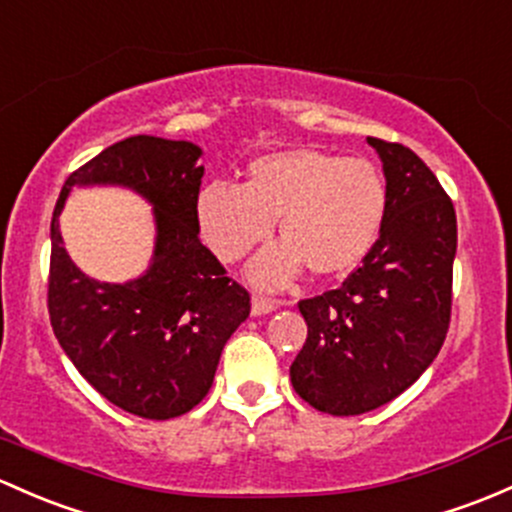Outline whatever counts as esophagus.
<instances>
[{"instance_id":"esophagus-1","label":"esophagus","mask_w":512,"mask_h":512,"mask_svg":"<svg viewBox=\"0 0 512 512\" xmlns=\"http://www.w3.org/2000/svg\"><path fill=\"white\" fill-rule=\"evenodd\" d=\"M277 301L272 299H265V297H252V316H265L270 314V311L277 309Z\"/></svg>"}]
</instances>
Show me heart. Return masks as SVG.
Listing matches in <instances>:
<instances>
[{
  "instance_id": "heart-1",
  "label": "heart",
  "mask_w": 512,
  "mask_h": 512,
  "mask_svg": "<svg viewBox=\"0 0 512 512\" xmlns=\"http://www.w3.org/2000/svg\"><path fill=\"white\" fill-rule=\"evenodd\" d=\"M196 215L223 262H238L270 240L279 220L284 242L252 262L250 279L262 289H282L304 267L319 277H343L363 265L383 235L387 184L370 159L314 147L277 149L250 161L242 186H203Z\"/></svg>"
}]
</instances>
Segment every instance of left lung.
I'll list each match as a JSON object with an SVG mask.
<instances>
[{
    "label": "left lung",
    "instance_id": "8db88e82",
    "mask_svg": "<svg viewBox=\"0 0 512 512\" xmlns=\"http://www.w3.org/2000/svg\"><path fill=\"white\" fill-rule=\"evenodd\" d=\"M368 144L387 184L383 235L341 289L299 301L309 333L289 368L301 400L333 417L402 395L437 358L451 319L454 203L412 149Z\"/></svg>",
    "mask_w": 512,
    "mask_h": 512
}]
</instances>
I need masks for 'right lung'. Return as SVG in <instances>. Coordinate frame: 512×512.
<instances>
[{"label": "right lung", "instance_id": "right-lung-1", "mask_svg": "<svg viewBox=\"0 0 512 512\" xmlns=\"http://www.w3.org/2000/svg\"><path fill=\"white\" fill-rule=\"evenodd\" d=\"M201 154L184 139H122L68 176L51 220L53 333L105 400L144 419L193 410L211 390L223 346L250 316V294L198 240ZM73 185H122L153 206L158 238L144 275L112 285L72 265L57 215Z\"/></svg>", "mask_w": 512, "mask_h": 512}]
</instances>
